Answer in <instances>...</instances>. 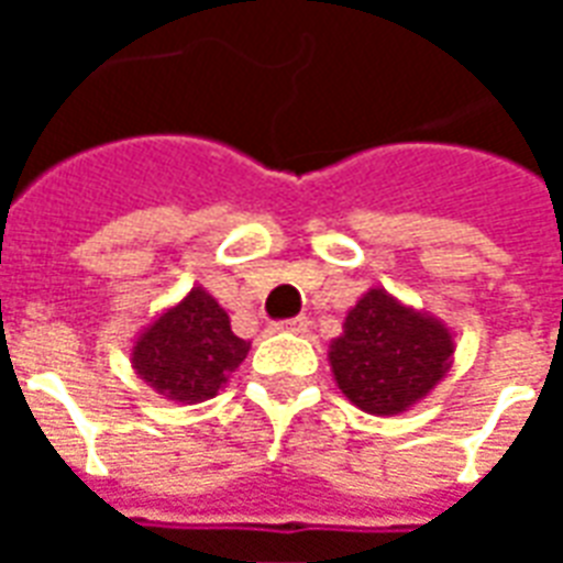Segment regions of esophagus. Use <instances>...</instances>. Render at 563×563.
<instances>
[{
	"label": "esophagus",
	"mask_w": 563,
	"mask_h": 563,
	"mask_svg": "<svg viewBox=\"0 0 563 563\" xmlns=\"http://www.w3.org/2000/svg\"><path fill=\"white\" fill-rule=\"evenodd\" d=\"M280 331H292V334H307L310 331V319L307 317H295V319H286L277 325Z\"/></svg>",
	"instance_id": "obj_1"
}]
</instances>
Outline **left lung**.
<instances>
[{"mask_svg":"<svg viewBox=\"0 0 563 563\" xmlns=\"http://www.w3.org/2000/svg\"><path fill=\"white\" fill-rule=\"evenodd\" d=\"M455 334L443 319L371 286L329 343L338 389L371 416H398L424 401L446 377Z\"/></svg>","mask_w":563,"mask_h":563,"instance_id":"left-lung-1","label":"left lung"}]
</instances>
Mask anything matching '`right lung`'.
<instances>
[{
    "mask_svg": "<svg viewBox=\"0 0 563 563\" xmlns=\"http://www.w3.org/2000/svg\"><path fill=\"white\" fill-rule=\"evenodd\" d=\"M246 353L250 341L234 334L225 307L205 286H192L139 331L129 362L162 398L201 404L229 383Z\"/></svg>",
    "mask_w": 563,
    "mask_h": 563,
    "instance_id": "right-lung-1",
    "label": "right lung"
}]
</instances>
